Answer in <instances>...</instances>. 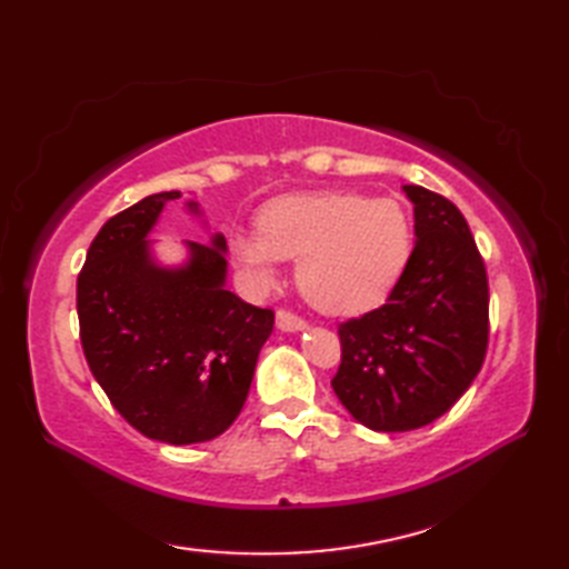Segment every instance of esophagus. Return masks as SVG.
Returning a JSON list of instances; mask_svg holds the SVG:
<instances>
[{
    "label": "esophagus",
    "instance_id": "1",
    "mask_svg": "<svg viewBox=\"0 0 569 569\" xmlns=\"http://www.w3.org/2000/svg\"><path fill=\"white\" fill-rule=\"evenodd\" d=\"M276 325L286 332H296V330H303L306 328V320L298 316V312L288 310V308H281L276 312Z\"/></svg>",
    "mask_w": 569,
    "mask_h": 569
}]
</instances>
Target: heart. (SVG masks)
I'll use <instances>...</instances> for the list:
<instances>
[{
    "label": "heart",
    "instance_id": "obj_1",
    "mask_svg": "<svg viewBox=\"0 0 569 569\" xmlns=\"http://www.w3.org/2000/svg\"><path fill=\"white\" fill-rule=\"evenodd\" d=\"M234 259L271 286L281 259H296L298 283L318 308L352 316L391 293L413 251V227L396 200L318 192L271 202L259 232L229 239Z\"/></svg>",
    "mask_w": 569,
    "mask_h": 569
}]
</instances>
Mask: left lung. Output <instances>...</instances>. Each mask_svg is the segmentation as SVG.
<instances>
[{"instance_id": "obj_1", "label": "left lung", "mask_w": 569, "mask_h": 569, "mask_svg": "<svg viewBox=\"0 0 569 569\" xmlns=\"http://www.w3.org/2000/svg\"><path fill=\"white\" fill-rule=\"evenodd\" d=\"M416 247L381 308L340 322L342 361L332 389L361 426L422 428L475 381L489 345V278L465 214L422 186Z\"/></svg>"}]
</instances>
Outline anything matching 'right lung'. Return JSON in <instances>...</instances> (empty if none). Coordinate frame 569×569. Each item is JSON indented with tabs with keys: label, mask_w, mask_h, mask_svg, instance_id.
Listing matches in <instances>:
<instances>
[{
	"label": "right lung",
	"mask_w": 569,
	"mask_h": 569,
	"mask_svg": "<svg viewBox=\"0 0 569 569\" xmlns=\"http://www.w3.org/2000/svg\"><path fill=\"white\" fill-rule=\"evenodd\" d=\"M178 198L156 192L102 224L78 273V320L88 367L119 416L151 440L192 445L244 408L273 310L227 291L222 234L190 241L186 269L151 261L143 237Z\"/></svg>",
	"instance_id": "obj_1"
}]
</instances>
